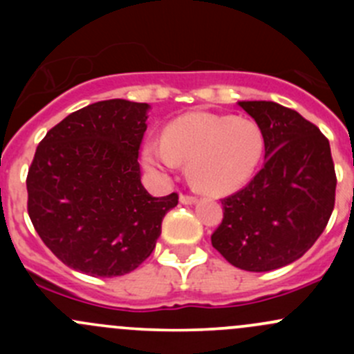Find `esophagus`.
I'll return each mask as SVG.
<instances>
[{
    "instance_id": "1",
    "label": "esophagus",
    "mask_w": 354,
    "mask_h": 354,
    "mask_svg": "<svg viewBox=\"0 0 354 354\" xmlns=\"http://www.w3.org/2000/svg\"><path fill=\"white\" fill-rule=\"evenodd\" d=\"M180 202L183 203V205H192V203L197 202V198L192 197V195H180Z\"/></svg>"
}]
</instances>
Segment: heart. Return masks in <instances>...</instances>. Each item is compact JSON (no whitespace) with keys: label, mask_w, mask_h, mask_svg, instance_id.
<instances>
[{"label":"heart","mask_w":354,"mask_h":354,"mask_svg":"<svg viewBox=\"0 0 354 354\" xmlns=\"http://www.w3.org/2000/svg\"><path fill=\"white\" fill-rule=\"evenodd\" d=\"M266 152L259 124L245 118L188 113L171 121L162 140L144 147V162L156 173H171L188 162V180L198 192L224 195L245 187Z\"/></svg>","instance_id":"obj_1"}]
</instances>
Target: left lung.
I'll return each mask as SVG.
<instances>
[{"instance_id":"obj_1","label":"left lung","mask_w":354,"mask_h":354,"mask_svg":"<svg viewBox=\"0 0 354 354\" xmlns=\"http://www.w3.org/2000/svg\"><path fill=\"white\" fill-rule=\"evenodd\" d=\"M266 138V160L253 180L223 200L212 246L238 269L269 272L305 255L334 210L335 171L329 140L295 109L240 101Z\"/></svg>"}]
</instances>
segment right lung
Masks as SVG:
<instances>
[{
  "instance_id": "right-lung-1",
  "label": "right lung",
  "mask_w": 354,
  "mask_h": 354,
  "mask_svg": "<svg viewBox=\"0 0 354 354\" xmlns=\"http://www.w3.org/2000/svg\"><path fill=\"white\" fill-rule=\"evenodd\" d=\"M145 102L99 101L46 133L27 174L28 216L44 245L94 277L123 276L156 248L178 194L152 197L140 181Z\"/></svg>"
}]
</instances>
